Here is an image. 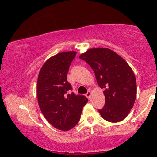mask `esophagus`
Returning <instances> with one entry per match:
<instances>
[{
  "mask_svg": "<svg viewBox=\"0 0 157 157\" xmlns=\"http://www.w3.org/2000/svg\"><path fill=\"white\" fill-rule=\"evenodd\" d=\"M91 91H89L88 92L86 93V95H86V97L87 98H88V99H90V97H91Z\"/></svg>",
  "mask_w": 157,
  "mask_h": 157,
  "instance_id": "1",
  "label": "esophagus"
}]
</instances>
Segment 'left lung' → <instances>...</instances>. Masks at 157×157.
I'll return each mask as SVG.
<instances>
[{
	"instance_id": "1",
	"label": "left lung",
	"mask_w": 157,
	"mask_h": 157,
	"mask_svg": "<svg viewBox=\"0 0 157 157\" xmlns=\"http://www.w3.org/2000/svg\"><path fill=\"white\" fill-rule=\"evenodd\" d=\"M79 58L91 66L101 89L105 105L98 109L101 116L111 123L123 121L134 105L136 81L132 69L113 50L106 48L89 49Z\"/></svg>"
}]
</instances>
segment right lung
I'll return each mask as SVG.
<instances>
[{"label":"right lung","instance_id":"right-lung-1","mask_svg":"<svg viewBox=\"0 0 157 157\" xmlns=\"http://www.w3.org/2000/svg\"><path fill=\"white\" fill-rule=\"evenodd\" d=\"M75 55V51H68L49 58L37 79V99L41 112L53 127L63 131L76 125L88 102L84 95L68 94L72 86L67 81V74Z\"/></svg>","mask_w":157,"mask_h":157}]
</instances>
